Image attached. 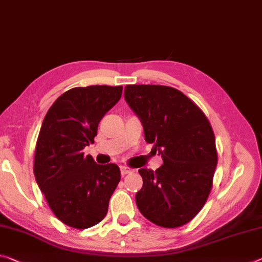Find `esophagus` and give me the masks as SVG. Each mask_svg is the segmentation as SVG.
Masks as SVG:
<instances>
[{"mask_svg":"<svg viewBox=\"0 0 262 262\" xmlns=\"http://www.w3.org/2000/svg\"><path fill=\"white\" fill-rule=\"evenodd\" d=\"M120 171H121V175L124 176V175H127V173H129L132 171V169L124 167V165H121V167H120Z\"/></svg>","mask_w":262,"mask_h":262,"instance_id":"esophagus-1","label":"esophagus"}]
</instances>
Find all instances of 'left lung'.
<instances>
[{"instance_id":"obj_1","label":"left lung","mask_w":262,"mask_h":262,"mask_svg":"<svg viewBox=\"0 0 262 262\" xmlns=\"http://www.w3.org/2000/svg\"><path fill=\"white\" fill-rule=\"evenodd\" d=\"M124 99L143 124L144 139L163 159L155 171L140 169L136 205L156 225L175 228L196 217L213 185L218 152L212 126L181 91L162 85H127Z\"/></svg>"}]
</instances>
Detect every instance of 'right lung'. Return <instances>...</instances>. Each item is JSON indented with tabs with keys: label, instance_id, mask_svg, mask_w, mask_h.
Segmentation results:
<instances>
[{
	"label": "right lung",
	"instance_id": "add662e5",
	"mask_svg": "<svg viewBox=\"0 0 262 262\" xmlns=\"http://www.w3.org/2000/svg\"><path fill=\"white\" fill-rule=\"evenodd\" d=\"M121 94L122 86L74 87L53 102L41 123L34 173L53 214L70 227L100 223L121 180L118 165L98 164L82 151L94 143L99 122Z\"/></svg>",
	"mask_w": 262,
	"mask_h": 262
}]
</instances>
